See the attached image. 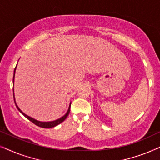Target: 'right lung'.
<instances>
[{
    "label": "right lung",
    "instance_id": "1",
    "mask_svg": "<svg viewBox=\"0 0 160 160\" xmlns=\"http://www.w3.org/2000/svg\"><path fill=\"white\" fill-rule=\"evenodd\" d=\"M16 68L17 66L15 67V69H14V76H13V82H14V75H15V71H16ZM13 92H14V89H13ZM14 95V102H15V105H16L17 108L18 110L20 111V112L22 113V114L25 116V117L27 118L28 120H30V122H32V123L36 124V125L38 126V127H41V128H54V127H55L57 125H58V124H60V123H62V122L64 121V120L66 119L68 116L69 113H70V110H71V102L70 103V106H69V108H68V110L67 113H65V114L60 119H57V120H54V121H52V122H40V121H38V120L33 119V118L29 117V116L26 115L25 113H24L17 106V103H16V101H15V98H14V94H13Z\"/></svg>",
    "mask_w": 160,
    "mask_h": 160
}]
</instances>
